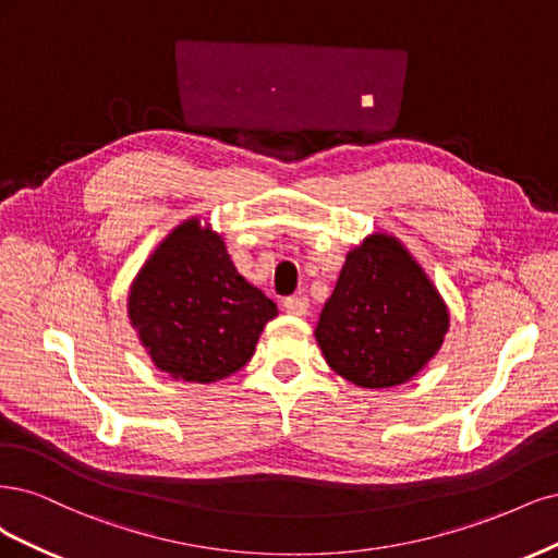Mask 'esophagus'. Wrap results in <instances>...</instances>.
Instances as JSON below:
<instances>
[{
  "mask_svg": "<svg viewBox=\"0 0 558 558\" xmlns=\"http://www.w3.org/2000/svg\"><path fill=\"white\" fill-rule=\"evenodd\" d=\"M308 299H305V296H301V294H294V296H287L284 301H282V308L287 311V313H290V315H305V313H308Z\"/></svg>",
  "mask_w": 558,
  "mask_h": 558,
  "instance_id": "esophagus-1",
  "label": "esophagus"
}]
</instances>
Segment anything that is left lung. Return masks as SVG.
Segmentation results:
<instances>
[{
	"label": "left lung",
	"instance_id": "1",
	"mask_svg": "<svg viewBox=\"0 0 558 558\" xmlns=\"http://www.w3.org/2000/svg\"><path fill=\"white\" fill-rule=\"evenodd\" d=\"M449 327L442 296L387 233L350 250L315 338L327 364L352 385L387 389L408 383L434 356Z\"/></svg>",
	"mask_w": 558,
	"mask_h": 558
}]
</instances>
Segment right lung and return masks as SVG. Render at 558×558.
Masks as SVG:
<instances>
[{
    "instance_id": "obj_1",
    "label": "right lung",
    "mask_w": 558,
    "mask_h": 558,
    "mask_svg": "<svg viewBox=\"0 0 558 558\" xmlns=\"http://www.w3.org/2000/svg\"><path fill=\"white\" fill-rule=\"evenodd\" d=\"M130 319L153 364L185 383H218L255 354L276 303L239 276L222 236L187 220L157 245L130 292Z\"/></svg>"
}]
</instances>
